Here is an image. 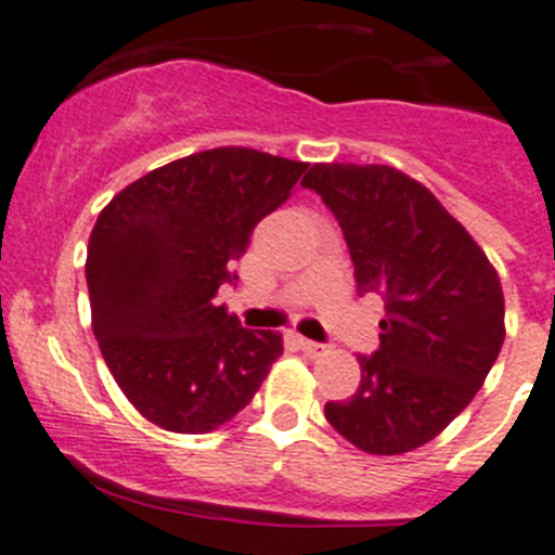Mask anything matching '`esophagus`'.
Segmentation results:
<instances>
[{"instance_id": "obj_1", "label": "esophagus", "mask_w": 555, "mask_h": 555, "mask_svg": "<svg viewBox=\"0 0 555 555\" xmlns=\"http://www.w3.org/2000/svg\"><path fill=\"white\" fill-rule=\"evenodd\" d=\"M295 341H298V348H301L307 356H323V350H325L323 345H320V341L304 339V336H298V339H295Z\"/></svg>"}]
</instances>
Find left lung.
I'll list each match as a JSON object with an SVG mask.
<instances>
[{
  "instance_id": "1",
  "label": "left lung",
  "mask_w": 555,
  "mask_h": 555,
  "mask_svg": "<svg viewBox=\"0 0 555 555\" xmlns=\"http://www.w3.org/2000/svg\"><path fill=\"white\" fill-rule=\"evenodd\" d=\"M304 189L341 227L359 295H380V348L359 356L361 383L325 418L370 454L433 441L465 411L504 345L495 268L447 207L380 164H314Z\"/></svg>"
}]
</instances>
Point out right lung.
I'll return each mask as SVG.
<instances>
[{
	"label": "right lung",
	"mask_w": 555,
	"mask_h": 555,
	"mask_svg": "<svg viewBox=\"0 0 555 555\" xmlns=\"http://www.w3.org/2000/svg\"><path fill=\"white\" fill-rule=\"evenodd\" d=\"M309 164L251 147L185 155L126 185L87 246L92 331L131 405L169 433L202 435L251 402L282 334L241 328L214 298L235 284L254 227Z\"/></svg>",
	"instance_id": "1"
}]
</instances>
